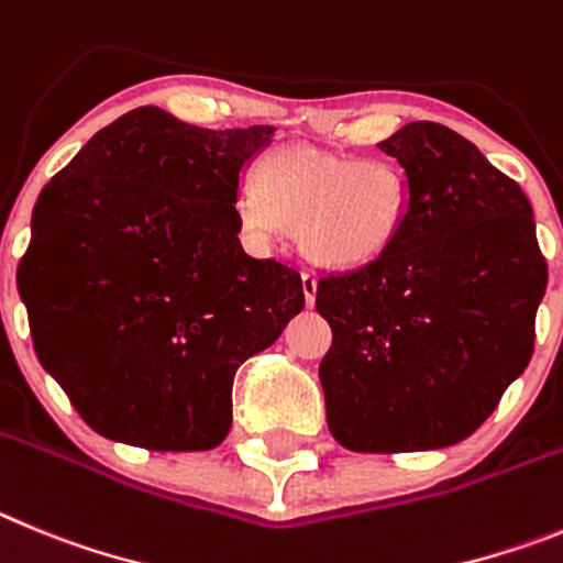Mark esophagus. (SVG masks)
Instances as JSON below:
<instances>
[{"mask_svg": "<svg viewBox=\"0 0 563 563\" xmlns=\"http://www.w3.org/2000/svg\"><path fill=\"white\" fill-rule=\"evenodd\" d=\"M302 294H306L308 306H313V300H317V277L311 272H302Z\"/></svg>", "mask_w": 563, "mask_h": 563, "instance_id": "esophagus-1", "label": "esophagus"}]
</instances>
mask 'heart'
Masks as SVG:
<instances>
[{"instance_id": "1", "label": "heart", "mask_w": 563, "mask_h": 563, "mask_svg": "<svg viewBox=\"0 0 563 563\" xmlns=\"http://www.w3.org/2000/svg\"><path fill=\"white\" fill-rule=\"evenodd\" d=\"M235 212L257 241L288 227L313 266L358 272L393 250L407 212V185L387 162L286 145L263 156L255 190L238 196Z\"/></svg>"}]
</instances>
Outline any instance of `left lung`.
Returning a JSON list of instances; mask_svg holds the SVG:
<instances>
[{
    "instance_id": "8db88e82",
    "label": "left lung",
    "mask_w": 563,
    "mask_h": 563,
    "mask_svg": "<svg viewBox=\"0 0 563 563\" xmlns=\"http://www.w3.org/2000/svg\"><path fill=\"white\" fill-rule=\"evenodd\" d=\"M378 151L401 165L407 212L382 261L319 280V382L344 449L429 452L477 432L525 373L547 261L528 196L457 131L420 120Z\"/></svg>"
}]
</instances>
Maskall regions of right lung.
<instances>
[{
  "instance_id": "add662e5",
  "label": "right lung",
  "mask_w": 563,
  "mask_h": 563,
  "mask_svg": "<svg viewBox=\"0 0 563 563\" xmlns=\"http://www.w3.org/2000/svg\"><path fill=\"white\" fill-rule=\"evenodd\" d=\"M272 125L210 131L129 111L53 176L19 263L35 356L98 434L216 449L238 367L306 306L300 275L241 246V179Z\"/></svg>"
}]
</instances>
